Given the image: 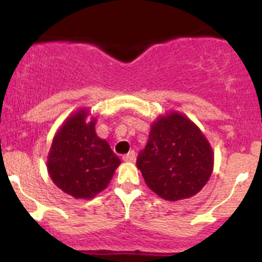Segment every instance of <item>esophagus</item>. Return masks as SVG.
<instances>
[{"mask_svg": "<svg viewBox=\"0 0 262 262\" xmlns=\"http://www.w3.org/2000/svg\"><path fill=\"white\" fill-rule=\"evenodd\" d=\"M135 158H137V154H135V151H129L128 154H125L124 156H123V160L127 161V162H134L135 161Z\"/></svg>", "mask_w": 262, "mask_h": 262, "instance_id": "esophagus-1", "label": "esophagus"}]
</instances>
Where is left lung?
Masks as SVG:
<instances>
[{
	"label": "left lung",
	"instance_id": "1",
	"mask_svg": "<svg viewBox=\"0 0 262 262\" xmlns=\"http://www.w3.org/2000/svg\"><path fill=\"white\" fill-rule=\"evenodd\" d=\"M137 166L146 185L167 201L192 197L212 175L213 152L201 130L179 113L155 122Z\"/></svg>",
	"mask_w": 262,
	"mask_h": 262
}]
</instances>
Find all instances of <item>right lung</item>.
Listing matches in <instances>:
<instances>
[{
    "mask_svg": "<svg viewBox=\"0 0 262 262\" xmlns=\"http://www.w3.org/2000/svg\"><path fill=\"white\" fill-rule=\"evenodd\" d=\"M86 111L66 121L53 140L48 171L60 189L75 198L95 197L112 180L121 160L95 132V119L85 122Z\"/></svg>",
    "mask_w": 262,
    "mask_h": 262,
    "instance_id": "obj_1",
    "label": "right lung"
}]
</instances>
